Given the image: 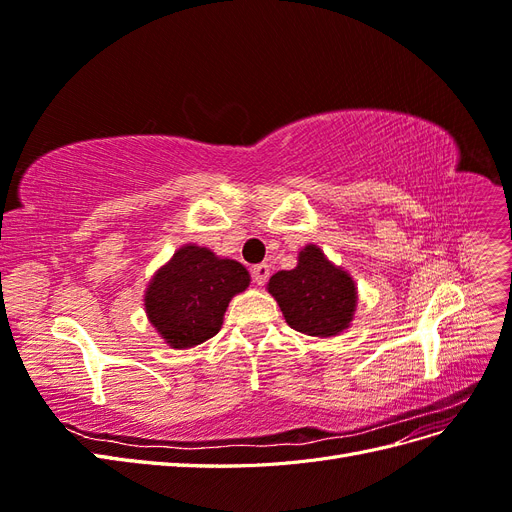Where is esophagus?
I'll list each match as a JSON object with an SVG mask.
<instances>
[{"label": "esophagus", "mask_w": 512, "mask_h": 512, "mask_svg": "<svg viewBox=\"0 0 512 512\" xmlns=\"http://www.w3.org/2000/svg\"><path fill=\"white\" fill-rule=\"evenodd\" d=\"M269 273H271V267L267 265V262H260V265L252 267V277H254V282H256L258 286H265V284H267Z\"/></svg>", "instance_id": "esophagus-1"}]
</instances>
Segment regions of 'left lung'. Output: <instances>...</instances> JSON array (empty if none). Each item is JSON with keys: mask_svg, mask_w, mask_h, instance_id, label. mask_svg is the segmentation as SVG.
Wrapping results in <instances>:
<instances>
[{"mask_svg": "<svg viewBox=\"0 0 512 512\" xmlns=\"http://www.w3.org/2000/svg\"><path fill=\"white\" fill-rule=\"evenodd\" d=\"M267 290L280 305L288 327L312 337L344 333L359 303L352 275L333 265L314 243L299 252L297 267L277 271Z\"/></svg>", "mask_w": 512, "mask_h": 512, "instance_id": "obj_1", "label": "left lung"}]
</instances>
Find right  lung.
Wrapping results in <instances>:
<instances>
[{
    "mask_svg": "<svg viewBox=\"0 0 512 512\" xmlns=\"http://www.w3.org/2000/svg\"><path fill=\"white\" fill-rule=\"evenodd\" d=\"M252 277L241 262L185 243L147 284L145 312L164 344L194 348L222 329L226 307Z\"/></svg>",
    "mask_w": 512,
    "mask_h": 512,
    "instance_id": "1",
    "label": "right lung"
}]
</instances>
